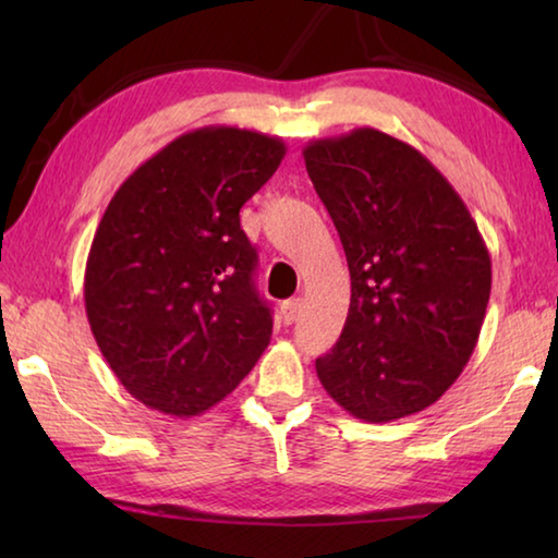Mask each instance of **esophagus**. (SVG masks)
I'll return each mask as SVG.
<instances>
[{
  "label": "esophagus",
  "mask_w": 558,
  "mask_h": 558,
  "mask_svg": "<svg viewBox=\"0 0 558 558\" xmlns=\"http://www.w3.org/2000/svg\"><path fill=\"white\" fill-rule=\"evenodd\" d=\"M300 310H302V300L300 298H292V300H286L280 305V317H282V323L286 325H292L298 319V315H300Z\"/></svg>",
  "instance_id": "obj_1"
}]
</instances>
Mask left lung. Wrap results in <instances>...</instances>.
<instances>
[{"mask_svg": "<svg viewBox=\"0 0 558 558\" xmlns=\"http://www.w3.org/2000/svg\"><path fill=\"white\" fill-rule=\"evenodd\" d=\"M352 278L339 342L315 369L366 423L436 403L472 356L493 260L465 202L418 149L374 128L302 149Z\"/></svg>", "mask_w": 558, "mask_h": 558, "instance_id": "8db88e82", "label": "left lung"}]
</instances>
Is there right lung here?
Returning a JSON list of instances; mask_svg holds the SVG:
<instances>
[{"instance_id": "obj_1", "label": "right lung", "mask_w": 558, "mask_h": 558, "mask_svg": "<svg viewBox=\"0 0 558 558\" xmlns=\"http://www.w3.org/2000/svg\"><path fill=\"white\" fill-rule=\"evenodd\" d=\"M286 157L280 137L209 125L184 132L112 196L86 263V315L137 401L199 415L266 352L270 307L253 286L241 206Z\"/></svg>"}]
</instances>
